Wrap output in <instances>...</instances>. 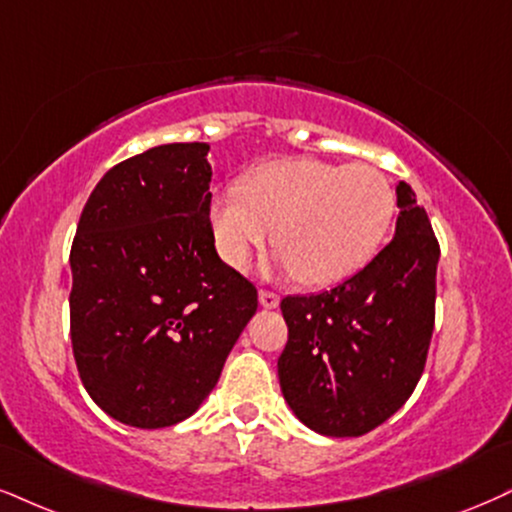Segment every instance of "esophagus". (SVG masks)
<instances>
[{
    "mask_svg": "<svg viewBox=\"0 0 512 512\" xmlns=\"http://www.w3.org/2000/svg\"><path fill=\"white\" fill-rule=\"evenodd\" d=\"M258 301H261L263 308H277V306H280V296L268 292V289H261V292H258Z\"/></svg>",
    "mask_w": 512,
    "mask_h": 512,
    "instance_id": "obj_1",
    "label": "esophagus"
}]
</instances>
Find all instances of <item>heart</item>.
I'll use <instances>...</instances> for the list:
<instances>
[{
	"instance_id": "heart-1",
	"label": "heart",
	"mask_w": 512,
	"mask_h": 512,
	"mask_svg": "<svg viewBox=\"0 0 512 512\" xmlns=\"http://www.w3.org/2000/svg\"><path fill=\"white\" fill-rule=\"evenodd\" d=\"M396 211L389 180L365 163L277 159L213 194L211 230L227 266L242 270L275 227L280 263L304 285H337L377 254Z\"/></svg>"
}]
</instances>
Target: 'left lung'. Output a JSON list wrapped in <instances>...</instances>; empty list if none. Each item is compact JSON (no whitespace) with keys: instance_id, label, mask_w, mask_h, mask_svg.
I'll list each match as a JSON object with an SVG mask.
<instances>
[{"instance_id":"obj_1","label":"left lung","mask_w":512,"mask_h":512,"mask_svg":"<svg viewBox=\"0 0 512 512\" xmlns=\"http://www.w3.org/2000/svg\"><path fill=\"white\" fill-rule=\"evenodd\" d=\"M394 237L337 287L282 299V396L308 430L361 437L413 394L434 330L439 244L425 208L396 185Z\"/></svg>"}]
</instances>
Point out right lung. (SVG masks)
I'll return each instance as SVG.
<instances>
[{
	"mask_svg": "<svg viewBox=\"0 0 512 512\" xmlns=\"http://www.w3.org/2000/svg\"><path fill=\"white\" fill-rule=\"evenodd\" d=\"M206 142L161 144L92 189L71 249V342L92 401L140 430L178 425L216 387L258 308L220 261Z\"/></svg>",
	"mask_w": 512,
	"mask_h": 512,
	"instance_id": "add662e5",
	"label": "right lung"
}]
</instances>
